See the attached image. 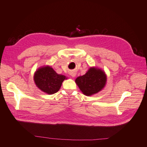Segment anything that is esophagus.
<instances>
[{
	"label": "esophagus",
	"mask_w": 147,
	"mask_h": 147,
	"mask_svg": "<svg viewBox=\"0 0 147 147\" xmlns=\"http://www.w3.org/2000/svg\"><path fill=\"white\" fill-rule=\"evenodd\" d=\"M70 75L72 77H75V76H76V73H75V72H74V71H72V72L70 73Z\"/></svg>",
	"instance_id": "obj_1"
}]
</instances>
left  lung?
Masks as SVG:
<instances>
[{
	"label": "left lung",
	"instance_id": "obj_1",
	"mask_svg": "<svg viewBox=\"0 0 147 147\" xmlns=\"http://www.w3.org/2000/svg\"><path fill=\"white\" fill-rule=\"evenodd\" d=\"M107 80V75L103 70L91 67L85 74L75 79V83L83 94L91 96L103 90Z\"/></svg>",
	"mask_w": 147,
	"mask_h": 147
}]
</instances>
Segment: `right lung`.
Masks as SVG:
<instances>
[{
    "label": "right lung",
    "mask_w": 147,
    "mask_h": 147,
    "mask_svg": "<svg viewBox=\"0 0 147 147\" xmlns=\"http://www.w3.org/2000/svg\"><path fill=\"white\" fill-rule=\"evenodd\" d=\"M65 76L57 74L51 66L45 65L36 70L34 80L37 87L48 94H53L59 90Z\"/></svg>",
    "instance_id": "add662e5"
}]
</instances>
